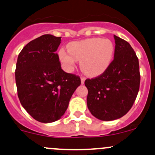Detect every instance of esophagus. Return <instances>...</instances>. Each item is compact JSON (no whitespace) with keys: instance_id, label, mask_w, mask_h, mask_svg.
Masks as SVG:
<instances>
[{"instance_id":"34e87169","label":"esophagus","mask_w":155,"mask_h":155,"mask_svg":"<svg viewBox=\"0 0 155 155\" xmlns=\"http://www.w3.org/2000/svg\"><path fill=\"white\" fill-rule=\"evenodd\" d=\"M85 78L84 77H81V84H84V81H85Z\"/></svg>"}]
</instances>
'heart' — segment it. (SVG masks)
Here are the masks:
<instances>
[{"label": "heart", "mask_w": 155, "mask_h": 155, "mask_svg": "<svg viewBox=\"0 0 155 155\" xmlns=\"http://www.w3.org/2000/svg\"><path fill=\"white\" fill-rule=\"evenodd\" d=\"M59 51V58L64 69L71 72L76 61H80V68L90 77L100 76L110 67L113 59L115 46L108 39L88 38L74 41Z\"/></svg>", "instance_id": "heart-1"}]
</instances>
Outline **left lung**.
Wrapping results in <instances>:
<instances>
[{"mask_svg": "<svg viewBox=\"0 0 155 155\" xmlns=\"http://www.w3.org/2000/svg\"><path fill=\"white\" fill-rule=\"evenodd\" d=\"M114 59L108 69L87 79V105L92 115L105 121L118 119L129 112L140 87L139 62L129 42L114 35Z\"/></svg>", "mask_w": 155, "mask_h": 155, "instance_id": "1", "label": "left lung"}]
</instances>
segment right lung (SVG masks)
<instances>
[{"label":"right lung","mask_w":155,"mask_h":155,"mask_svg":"<svg viewBox=\"0 0 155 155\" xmlns=\"http://www.w3.org/2000/svg\"><path fill=\"white\" fill-rule=\"evenodd\" d=\"M61 37L44 35L28 42L18 55L15 70L22 106L41 123L61 118L70 99L81 84L80 78L61 68L56 51Z\"/></svg>","instance_id":"1"}]
</instances>
